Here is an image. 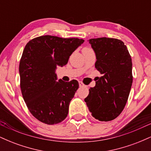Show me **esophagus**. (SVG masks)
I'll return each instance as SVG.
<instances>
[{
  "instance_id": "34e87169",
  "label": "esophagus",
  "mask_w": 151,
  "mask_h": 151,
  "mask_svg": "<svg viewBox=\"0 0 151 151\" xmlns=\"http://www.w3.org/2000/svg\"><path fill=\"white\" fill-rule=\"evenodd\" d=\"M79 86H80V87H81V86H84V84H83L81 81H79Z\"/></svg>"
}]
</instances>
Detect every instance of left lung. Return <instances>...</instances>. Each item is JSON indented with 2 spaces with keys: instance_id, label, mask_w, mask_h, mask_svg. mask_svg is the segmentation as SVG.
<instances>
[{
  "instance_id": "8db88e82",
  "label": "left lung",
  "mask_w": 151,
  "mask_h": 151,
  "mask_svg": "<svg viewBox=\"0 0 151 151\" xmlns=\"http://www.w3.org/2000/svg\"><path fill=\"white\" fill-rule=\"evenodd\" d=\"M96 55L95 67L101 74L96 85L84 99L93 117L99 121L114 120L124 110L133 82L132 61L124 43L115 38L89 40Z\"/></svg>"
}]
</instances>
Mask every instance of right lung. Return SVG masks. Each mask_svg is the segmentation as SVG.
Returning a JSON list of instances; mask_svg holds the SVG:
<instances>
[{
	"label": "right lung",
	"mask_w": 151,
	"mask_h": 151,
	"mask_svg": "<svg viewBox=\"0 0 151 151\" xmlns=\"http://www.w3.org/2000/svg\"><path fill=\"white\" fill-rule=\"evenodd\" d=\"M84 42L79 38L43 35L27 43L19 65L22 97L31 114L44 124L53 125L65 120L69 106L79 88L77 80L65 82L55 73Z\"/></svg>",
	"instance_id": "1"
}]
</instances>
